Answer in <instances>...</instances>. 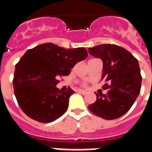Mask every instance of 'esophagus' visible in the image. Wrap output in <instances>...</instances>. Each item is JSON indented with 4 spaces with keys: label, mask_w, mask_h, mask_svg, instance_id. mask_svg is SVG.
Here are the masks:
<instances>
[{
    "label": "esophagus",
    "mask_w": 152,
    "mask_h": 152,
    "mask_svg": "<svg viewBox=\"0 0 152 152\" xmlns=\"http://www.w3.org/2000/svg\"><path fill=\"white\" fill-rule=\"evenodd\" d=\"M79 93L80 94H83V95H85V94H87V92H86V91H85V90H81V89H80V90H79Z\"/></svg>",
    "instance_id": "esophagus-1"
}]
</instances>
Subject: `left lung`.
<instances>
[{"label": "left lung", "instance_id": "1", "mask_svg": "<svg viewBox=\"0 0 152 152\" xmlns=\"http://www.w3.org/2000/svg\"><path fill=\"white\" fill-rule=\"evenodd\" d=\"M89 53L103 63L102 80L107 94L97 93L90 112L105 120L121 117L131 108L139 95L142 76L138 61L127 50L116 45L103 44L89 48Z\"/></svg>", "mask_w": 152, "mask_h": 152}]
</instances>
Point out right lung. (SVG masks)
Listing matches in <instances>:
<instances>
[{
    "instance_id": "1",
    "label": "right lung",
    "mask_w": 152,
    "mask_h": 152,
    "mask_svg": "<svg viewBox=\"0 0 152 152\" xmlns=\"http://www.w3.org/2000/svg\"><path fill=\"white\" fill-rule=\"evenodd\" d=\"M83 48L64 49L45 43L28 50L15 66L13 86L15 95L23 112L41 123L59 118L68 107L74 91L57 89L59 77L68 76L78 62L86 59Z\"/></svg>"
}]
</instances>
